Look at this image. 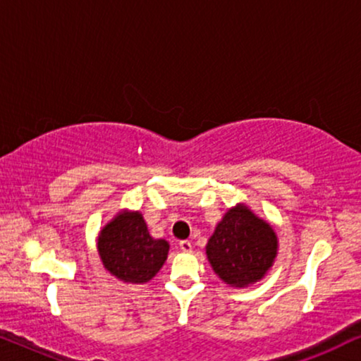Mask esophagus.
<instances>
[{
  "label": "esophagus",
  "instance_id": "1",
  "mask_svg": "<svg viewBox=\"0 0 361 361\" xmlns=\"http://www.w3.org/2000/svg\"><path fill=\"white\" fill-rule=\"evenodd\" d=\"M179 248L184 251V253H190L192 251V245H190V241H187V240H182V241H179Z\"/></svg>",
  "mask_w": 361,
  "mask_h": 361
}]
</instances>
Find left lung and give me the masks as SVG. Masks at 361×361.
I'll return each mask as SVG.
<instances>
[{"label":"left lung","instance_id":"1","mask_svg":"<svg viewBox=\"0 0 361 361\" xmlns=\"http://www.w3.org/2000/svg\"><path fill=\"white\" fill-rule=\"evenodd\" d=\"M207 258L224 283L246 288L263 279L278 255L273 226L238 204L224 219L207 243Z\"/></svg>","mask_w":361,"mask_h":361}]
</instances>
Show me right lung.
<instances>
[{"label":"right lung","mask_w":361,"mask_h":361,"mask_svg":"<svg viewBox=\"0 0 361 361\" xmlns=\"http://www.w3.org/2000/svg\"><path fill=\"white\" fill-rule=\"evenodd\" d=\"M167 253L169 243L152 238L140 212H120L98 235L103 266L123 283H147L162 268Z\"/></svg>","instance_id":"obj_1"}]
</instances>
